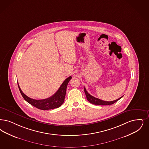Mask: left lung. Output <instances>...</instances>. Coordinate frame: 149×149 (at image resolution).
<instances>
[{
	"label": "left lung",
	"mask_w": 149,
	"mask_h": 149,
	"mask_svg": "<svg viewBox=\"0 0 149 149\" xmlns=\"http://www.w3.org/2000/svg\"><path fill=\"white\" fill-rule=\"evenodd\" d=\"M84 91H85V95H86V96L87 100L89 101L90 103H91L93 104H94V105H112V104H114L115 102H116V101H118L119 100H120L123 96L120 97L118 99H116V100H113V101H104V100H100V99H99L98 98L95 97L91 95L90 94H89L88 93V91H86V90L85 87H84Z\"/></svg>",
	"instance_id": "obj_1"
}]
</instances>
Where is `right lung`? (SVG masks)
Returning a JSON list of instances; mask_svg holds the SVG:
<instances>
[{"instance_id": "obj_1", "label": "right lung", "mask_w": 149, "mask_h": 149, "mask_svg": "<svg viewBox=\"0 0 149 149\" xmlns=\"http://www.w3.org/2000/svg\"><path fill=\"white\" fill-rule=\"evenodd\" d=\"M71 79V76L66 79L60 86L59 89L58 90V91L54 94L53 95L47 99L42 100L33 99L24 94L20 88L19 87L18 83V88L24 100L27 101L28 103H29L31 105L42 110H50L60 107L64 102L67 85Z\"/></svg>"}]
</instances>
